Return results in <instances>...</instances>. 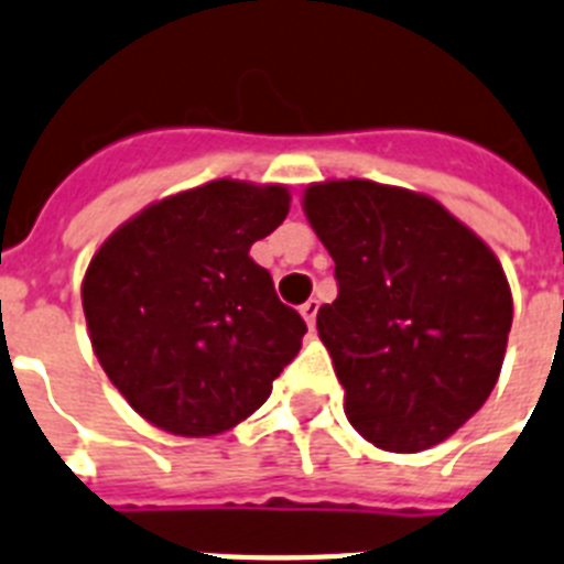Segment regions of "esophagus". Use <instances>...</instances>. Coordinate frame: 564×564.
<instances>
[{"mask_svg":"<svg viewBox=\"0 0 564 564\" xmlns=\"http://www.w3.org/2000/svg\"><path fill=\"white\" fill-rule=\"evenodd\" d=\"M316 311H319V302H316V300H308V302H305V305H302V308H300L302 319L308 323V328H314V325H316Z\"/></svg>","mask_w":564,"mask_h":564,"instance_id":"obj_1","label":"esophagus"}]
</instances>
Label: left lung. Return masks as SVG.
<instances>
[{"label":"left lung","instance_id":"1","mask_svg":"<svg viewBox=\"0 0 564 564\" xmlns=\"http://www.w3.org/2000/svg\"><path fill=\"white\" fill-rule=\"evenodd\" d=\"M302 209L334 259L316 332L346 417L386 453H421L490 398L513 296L499 259L435 198L375 181L311 184Z\"/></svg>","mask_w":564,"mask_h":564}]
</instances>
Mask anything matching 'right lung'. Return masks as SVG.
<instances>
[{
	"instance_id": "right-lung-1",
	"label": "right lung",
	"mask_w": 564,
	"mask_h": 564,
	"mask_svg": "<svg viewBox=\"0 0 564 564\" xmlns=\"http://www.w3.org/2000/svg\"><path fill=\"white\" fill-rule=\"evenodd\" d=\"M291 209L282 184L218 178L149 204L88 262L83 311L97 360L158 430L207 438L271 398L308 332L250 245Z\"/></svg>"
}]
</instances>
